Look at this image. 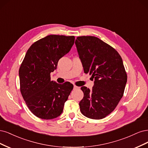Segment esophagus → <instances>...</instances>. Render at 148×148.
Segmentation results:
<instances>
[{
  "label": "esophagus",
  "instance_id": "obj_1",
  "mask_svg": "<svg viewBox=\"0 0 148 148\" xmlns=\"http://www.w3.org/2000/svg\"><path fill=\"white\" fill-rule=\"evenodd\" d=\"M78 88H79V87H77V86H76V85H74V89H78Z\"/></svg>",
  "mask_w": 148,
  "mask_h": 148
}]
</instances>
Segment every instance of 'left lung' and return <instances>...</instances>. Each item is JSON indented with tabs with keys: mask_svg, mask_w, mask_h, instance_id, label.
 Returning a JSON list of instances; mask_svg holds the SVG:
<instances>
[{
	"mask_svg": "<svg viewBox=\"0 0 148 148\" xmlns=\"http://www.w3.org/2000/svg\"><path fill=\"white\" fill-rule=\"evenodd\" d=\"M75 44L84 73L95 79L90 90L82 87L79 103L84 116L101 119L111 114L123 97L127 75L121 55L111 45L94 36L77 37Z\"/></svg>",
	"mask_w": 148,
	"mask_h": 148,
	"instance_id": "1",
	"label": "left lung"
}]
</instances>
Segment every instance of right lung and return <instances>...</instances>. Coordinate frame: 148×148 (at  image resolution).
Here are the masks:
<instances>
[{
	"mask_svg": "<svg viewBox=\"0 0 148 148\" xmlns=\"http://www.w3.org/2000/svg\"><path fill=\"white\" fill-rule=\"evenodd\" d=\"M75 37L49 35L27 50L19 69L20 92L27 106L37 117L52 119L63 112L73 89L70 82L59 84L50 79L60 58L74 45Z\"/></svg>",
	"mask_w": 148,
	"mask_h": 148,
	"instance_id": "obj_1",
	"label": "right lung"
}]
</instances>
